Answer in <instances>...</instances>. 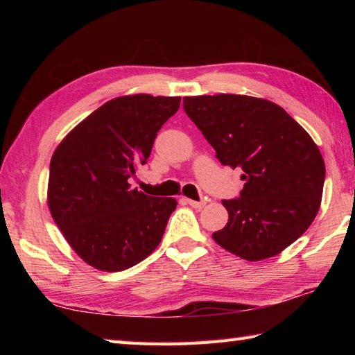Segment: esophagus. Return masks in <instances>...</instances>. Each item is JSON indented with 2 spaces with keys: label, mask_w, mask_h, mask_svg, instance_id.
Here are the masks:
<instances>
[{
  "label": "esophagus",
  "mask_w": 355,
  "mask_h": 355,
  "mask_svg": "<svg viewBox=\"0 0 355 355\" xmlns=\"http://www.w3.org/2000/svg\"><path fill=\"white\" fill-rule=\"evenodd\" d=\"M186 202H187V205H189V206L195 207V209H201V207H205V205H206L205 200L195 201V200H191V198H186Z\"/></svg>",
  "instance_id": "esophagus-1"
}]
</instances>
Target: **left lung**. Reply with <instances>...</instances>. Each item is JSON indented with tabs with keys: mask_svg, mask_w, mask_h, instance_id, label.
Returning <instances> with one entry per match:
<instances>
[{
	"mask_svg": "<svg viewBox=\"0 0 355 355\" xmlns=\"http://www.w3.org/2000/svg\"><path fill=\"white\" fill-rule=\"evenodd\" d=\"M183 108L224 166L241 168L239 197L223 200L225 227L212 238L247 261L281 253L319 212L325 163L302 126L279 105L241 94L184 97Z\"/></svg>",
	"mask_w": 355,
	"mask_h": 355,
	"instance_id": "8db88e82",
	"label": "left lung"
}]
</instances>
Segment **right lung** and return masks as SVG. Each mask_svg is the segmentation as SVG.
<instances>
[{"label": "right lung", "mask_w": 355, "mask_h": 355, "mask_svg": "<svg viewBox=\"0 0 355 355\" xmlns=\"http://www.w3.org/2000/svg\"><path fill=\"white\" fill-rule=\"evenodd\" d=\"M182 97L123 96L103 103L67 135L50 162L49 209L71 248L89 266L122 271L160 244L177 207L130 182Z\"/></svg>", "instance_id": "right-lung-1"}]
</instances>
